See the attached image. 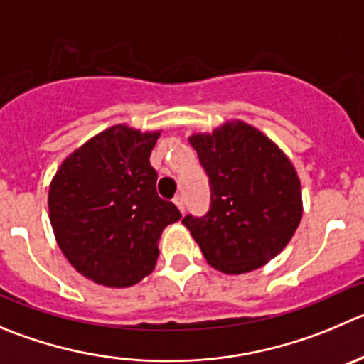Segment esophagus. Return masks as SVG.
<instances>
[{
    "instance_id": "1",
    "label": "esophagus",
    "mask_w": 364,
    "mask_h": 364,
    "mask_svg": "<svg viewBox=\"0 0 364 364\" xmlns=\"http://www.w3.org/2000/svg\"><path fill=\"white\" fill-rule=\"evenodd\" d=\"M173 203H175L176 207H178V210L182 214H184V210H186V202H184V196H175V198H173Z\"/></svg>"
}]
</instances>
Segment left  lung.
I'll use <instances>...</instances> for the list:
<instances>
[{"mask_svg": "<svg viewBox=\"0 0 364 364\" xmlns=\"http://www.w3.org/2000/svg\"><path fill=\"white\" fill-rule=\"evenodd\" d=\"M189 143L209 176L210 205L188 216L203 257L223 273H247L289 243L302 218V189L289 159L257 128L227 123Z\"/></svg>", "mask_w": 364, "mask_h": 364, "instance_id": "left-lung-1", "label": "left lung"}]
</instances>
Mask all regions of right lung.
<instances>
[{
  "label": "right lung",
  "mask_w": 364,
  "mask_h": 364,
  "mask_svg": "<svg viewBox=\"0 0 364 364\" xmlns=\"http://www.w3.org/2000/svg\"><path fill=\"white\" fill-rule=\"evenodd\" d=\"M159 136L116 124L73 151L51 180L48 207L62 254L109 288L151 273L162 230L182 218L155 188L150 154Z\"/></svg>",
  "instance_id": "1"
}]
</instances>
